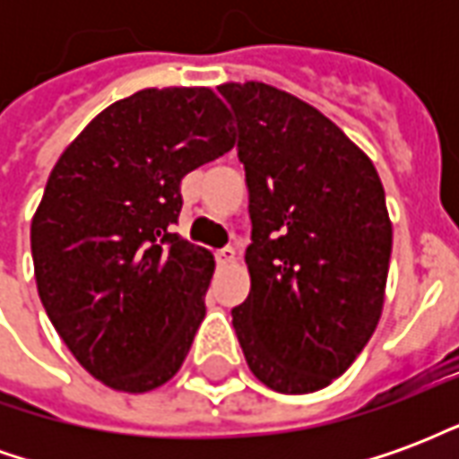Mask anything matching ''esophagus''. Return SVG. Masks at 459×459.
I'll list each match as a JSON object with an SVG mask.
<instances>
[{
  "label": "esophagus",
  "instance_id": "1",
  "mask_svg": "<svg viewBox=\"0 0 459 459\" xmlns=\"http://www.w3.org/2000/svg\"><path fill=\"white\" fill-rule=\"evenodd\" d=\"M233 260H236V250L230 248V246L216 250V263H219V265H229Z\"/></svg>",
  "mask_w": 459,
  "mask_h": 459
}]
</instances>
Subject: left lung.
<instances>
[{"label":"left lung","instance_id":"1","mask_svg":"<svg viewBox=\"0 0 459 459\" xmlns=\"http://www.w3.org/2000/svg\"><path fill=\"white\" fill-rule=\"evenodd\" d=\"M219 93L250 194V295L233 329L258 381L312 394L344 374L384 307L394 230L374 164L334 122L265 83Z\"/></svg>","mask_w":459,"mask_h":459}]
</instances>
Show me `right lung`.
Segmentation results:
<instances>
[{
    "mask_svg": "<svg viewBox=\"0 0 459 459\" xmlns=\"http://www.w3.org/2000/svg\"><path fill=\"white\" fill-rule=\"evenodd\" d=\"M233 142L213 91L147 88L105 108L56 161L31 221L36 288L105 385L144 394L189 354L213 255L174 233L179 186Z\"/></svg>",
    "mask_w": 459,
    "mask_h": 459,
    "instance_id": "1",
    "label": "right lung"
}]
</instances>
